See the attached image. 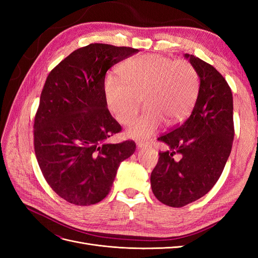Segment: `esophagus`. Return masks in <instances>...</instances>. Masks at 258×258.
Returning a JSON list of instances; mask_svg holds the SVG:
<instances>
[{
    "label": "esophagus",
    "instance_id": "esophagus-1",
    "mask_svg": "<svg viewBox=\"0 0 258 258\" xmlns=\"http://www.w3.org/2000/svg\"><path fill=\"white\" fill-rule=\"evenodd\" d=\"M137 145H138V147L142 148V147H146V146H151L152 143L151 142H147V141L146 142L145 141H138Z\"/></svg>",
    "mask_w": 258,
    "mask_h": 258
}]
</instances>
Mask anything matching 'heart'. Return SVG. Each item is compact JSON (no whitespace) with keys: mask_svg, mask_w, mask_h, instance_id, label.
I'll return each mask as SVG.
<instances>
[{"mask_svg":"<svg viewBox=\"0 0 258 258\" xmlns=\"http://www.w3.org/2000/svg\"><path fill=\"white\" fill-rule=\"evenodd\" d=\"M119 77L108 75L104 82L106 104L116 119L127 124L138 114L141 99L145 106L127 130L132 139L150 137L162 120L169 126L182 121L198 95V75L189 62L160 54L126 60L119 68Z\"/></svg>","mask_w":258,"mask_h":258,"instance_id":"b5f03b06","label":"heart"}]
</instances>
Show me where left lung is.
<instances>
[{
  "instance_id": "8db88e82",
  "label": "left lung",
  "mask_w": 258,
  "mask_h": 258,
  "mask_svg": "<svg viewBox=\"0 0 258 258\" xmlns=\"http://www.w3.org/2000/svg\"><path fill=\"white\" fill-rule=\"evenodd\" d=\"M199 76V91L191 114L158 141L159 152L151 174L152 190L163 205L182 208L204 197L220 178L230 155L233 127L232 93L215 68L185 54Z\"/></svg>"
}]
</instances>
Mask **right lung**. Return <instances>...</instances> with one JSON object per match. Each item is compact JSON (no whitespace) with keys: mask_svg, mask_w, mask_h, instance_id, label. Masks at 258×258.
I'll list each match as a JSON object with an SVG mask.
<instances>
[{"mask_svg":"<svg viewBox=\"0 0 258 258\" xmlns=\"http://www.w3.org/2000/svg\"><path fill=\"white\" fill-rule=\"evenodd\" d=\"M90 44L74 50L46 79L34 118V151L52 190L76 206L96 205L110 192L120 162L136 143H107L121 131L106 107L107 70L138 52Z\"/></svg>","mask_w":258,"mask_h":258,"instance_id":"1","label":"right lung"}]
</instances>
